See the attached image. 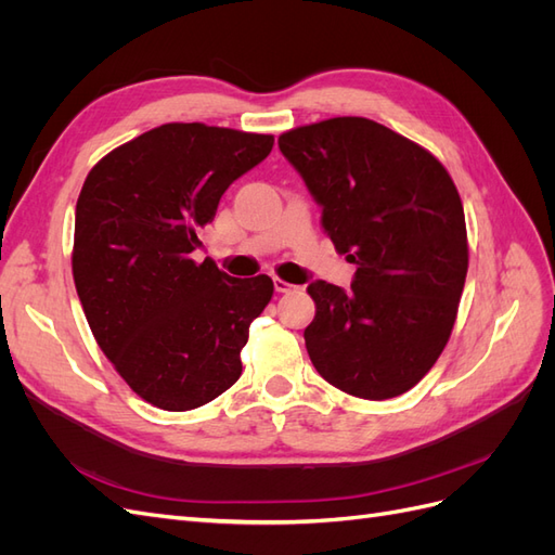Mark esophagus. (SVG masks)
Segmentation results:
<instances>
[{
	"label": "esophagus",
	"instance_id": "1",
	"mask_svg": "<svg viewBox=\"0 0 555 555\" xmlns=\"http://www.w3.org/2000/svg\"><path fill=\"white\" fill-rule=\"evenodd\" d=\"M273 284H275V292L278 294H292V292H296V287L292 282H284L282 278H273Z\"/></svg>",
	"mask_w": 555,
	"mask_h": 555
}]
</instances>
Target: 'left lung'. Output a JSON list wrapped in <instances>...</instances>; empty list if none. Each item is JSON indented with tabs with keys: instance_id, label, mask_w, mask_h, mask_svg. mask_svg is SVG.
Instances as JSON below:
<instances>
[{
	"instance_id": "1",
	"label": "left lung",
	"mask_w": 555,
	"mask_h": 555,
	"mask_svg": "<svg viewBox=\"0 0 555 555\" xmlns=\"http://www.w3.org/2000/svg\"><path fill=\"white\" fill-rule=\"evenodd\" d=\"M278 145L324 208L335 249L357 263L349 292L308 284L312 365L357 398L410 391L440 359L459 314L467 231L456 184L426 147L367 117L296 127Z\"/></svg>"
}]
</instances>
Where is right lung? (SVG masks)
Masks as SVG:
<instances>
[{
    "label": "right lung",
    "mask_w": 555,
    "mask_h": 555,
    "mask_svg": "<svg viewBox=\"0 0 555 555\" xmlns=\"http://www.w3.org/2000/svg\"><path fill=\"white\" fill-rule=\"evenodd\" d=\"M273 150L271 133L169 122L99 159L76 204L72 271L96 345L150 405H206L243 363L273 280L194 261L229 184Z\"/></svg>",
    "instance_id": "obj_1"
}]
</instances>
